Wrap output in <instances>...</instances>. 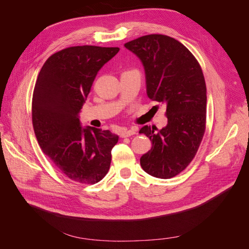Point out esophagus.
<instances>
[{
    "mask_svg": "<svg viewBox=\"0 0 249 249\" xmlns=\"http://www.w3.org/2000/svg\"><path fill=\"white\" fill-rule=\"evenodd\" d=\"M135 134H136V130L135 129H130V130L124 129V130H122V132H120V137L122 138L130 137V136H133V135H135Z\"/></svg>",
    "mask_w": 249,
    "mask_h": 249,
    "instance_id": "obj_1",
    "label": "esophagus"
}]
</instances>
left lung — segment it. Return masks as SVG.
<instances>
[{"instance_id":"8db88e82","label":"left lung","mask_w":249,"mask_h":249,"mask_svg":"<svg viewBox=\"0 0 249 249\" xmlns=\"http://www.w3.org/2000/svg\"><path fill=\"white\" fill-rule=\"evenodd\" d=\"M144 66L148 99L166 105L168 124L160 131H139L153 146L140 158L142 169L159 178L182 172L197 153L207 119V87L198 61L184 44L150 34L124 43Z\"/></svg>"}]
</instances>
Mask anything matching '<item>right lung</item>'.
<instances>
[{
	"mask_svg": "<svg viewBox=\"0 0 249 249\" xmlns=\"http://www.w3.org/2000/svg\"><path fill=\"white\" fill-rule=\"evenodd\" d=\"M118 48L78 46L53 54L37 77L32 123L38 144L60 172L73 182L95 184L107 175L117 135L82 127L79 112L102 66Z\"/></svg>",
	"mask_w": 249,
	"mask_h": 249,
	"instance_id": "right-lung-1",
	"label": "right lung"
}]
</instances>
